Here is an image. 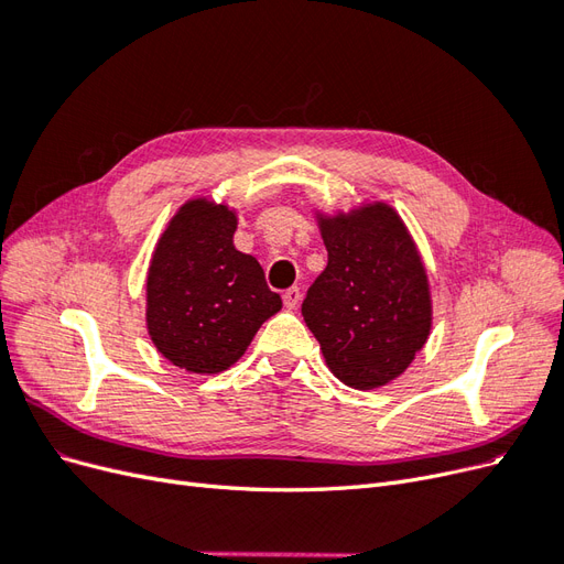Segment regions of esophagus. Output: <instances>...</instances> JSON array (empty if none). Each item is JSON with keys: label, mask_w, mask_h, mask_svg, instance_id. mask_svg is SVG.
<instances>
[{"label": "esophagus", "mask_w": 564, "mask_h": 564, "mask_svg": "<svg viewBox=\"0 0 564 564\" xmlns=\"http://www.w3.org/2000/svg\"><path fill=\"white\" fill-rule=\"evenodd\" d=\"M282 301H284V305H286L289 311H294L296 305L301 303V289L299 286H289L286 292L282 294Z\"/></svg>", "instance_id": "obj_1"}]
</instances>
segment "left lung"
I'll list each match as a JSON object with an SVG mask.
<instances>
[{"instance_id": "left-lung-1", "label": "left lung", "mask_w": 564, "mask_h": 564, "mask_svg": "<svg viewBox=\"0 0 564 564\" xmlns=\"http://www.w3.org/2000/svg\"><path fill=\"white\" fill-rule=\"evenodd\" d=\"M329 261L301 303L336 379L379 388L409 367L431 332V294L398 214L369 207L322 220Z\"/></svg>"}]
</instances>
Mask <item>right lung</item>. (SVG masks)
<instances>
[{"label": "right lung", "mask_w": 564, "mask_h": 564, "mask_svg": "<svg viewBox=\"0 0 564 564\" xmlns=\"http://www.w3.org/2000/svg\"><path fill=\"white\" fill-rule=\"evenodd\" d=\"M237 218L187 202L166 228L148 272V329L169 362L216 373L245 355L261 324L282 308L261 263L232 245Z\"/></svg>", "instance_id": "obj_1"}]
</instances>
